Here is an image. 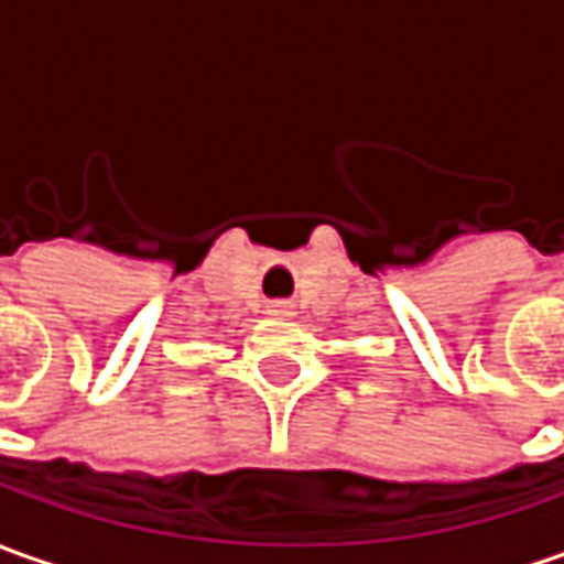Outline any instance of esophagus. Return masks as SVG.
<instances>
[{"mask_svg": "<svg viewBox=\"0 0 564 564\" xmlns=\"http://www.w3.org/2000/svg\"><path fill=\"white\" fill-rule=\"evenodd\" d=\"M268 314H274V317H290L293 308H290L286 302H271V305H268Z\"/></svg>", "mask_w": 564, "mask_h": 564, "instance_id": "obj_1", "label": "esophagus"}]
</instances>
